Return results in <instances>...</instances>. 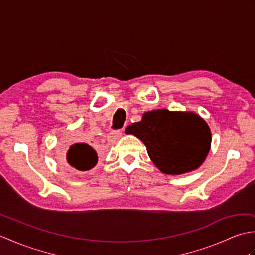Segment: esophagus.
<instances>
[{
    "mask_svg": "<svg viewBox=\"0 0 255 255\" xmlns=\"http://www.w3.org/2000/svg\"><path fill=\"white\" fill-rule=\"evenodd\" d=\"M122 136H123V131L122 130H115V131H112V132L108 133L107 139H108V141L114 142V141H116V140H118L119 138H121Z\"/></svg>",
    "mask_w": 255,
    "mask_h": 255,
    "instance_id": "obj_1",
    "label": "esophagus"
}]
</instances>
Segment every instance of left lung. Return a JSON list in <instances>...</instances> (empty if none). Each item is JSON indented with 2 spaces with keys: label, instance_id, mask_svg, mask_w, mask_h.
<instances>
[{
  "label": "left lung",
  "instance_id": "obj_1",
  "mask_svg": "<svg viewBox=\"0 0 255 255\" xmlns=\"http://www.w3.org/2000/svg\"><path fill=\"white\" fill-rule=\"evenodd\" d=\"M125 132L141 140L151 161L169 175L198 169L211 145L208 124L194 112L165 108L145 112L141 121L129 125Z\"/></svg>",
  "mask_w": 255,
  "mask_h": 255
}]
</instances>
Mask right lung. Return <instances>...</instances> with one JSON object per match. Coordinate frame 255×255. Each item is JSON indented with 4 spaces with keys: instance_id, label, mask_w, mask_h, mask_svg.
<instances>
[{
    "instance_id": "obj_1",
    "label": "right lung",
    "mask_w": 255,
    "mask_h": 255,
    "mask_svg": "<svg viewBox=\"0 0 255 255\" xmlns=\"http://www.w3.org/2000/svg\"><path fill=\"white\" fill-rule=\"evenodd\" d=\"M99 160L94 147L88 143H74L69 148L66 154L67 166L77 173L90 171Z\"/></svg>"
}]
</instances>
